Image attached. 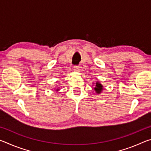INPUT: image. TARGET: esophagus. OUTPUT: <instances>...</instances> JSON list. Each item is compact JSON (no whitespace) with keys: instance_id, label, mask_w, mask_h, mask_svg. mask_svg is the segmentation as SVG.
Instances as JSON below:
<instances>
[{"instance_id":"1","label":"esophagus","mask_w":151,"mask_h":151,"mask_svg":"<svg viewBox=\"0 0 151 151\" xmlns=\"http://www.w3.org/2000/svg\"><path fill=\"white\" fill-rule=\"evenodd\" d=\"M73 68H74V70H75L79 71V70H80L81 66H79V65H75V66H74Z\"/></svg>"}]
</instances>
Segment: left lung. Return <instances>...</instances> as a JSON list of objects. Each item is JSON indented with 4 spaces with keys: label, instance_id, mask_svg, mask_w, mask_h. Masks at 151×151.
I'll return each instance as SVG.
<instances>
[{
    "label": "left lung",
    "instance_id": "8db88e82",
    "mask_svg": "<svg viewBox=\"0 0 151 151\" xmlns=\"http://www.w3.org/2000/svg\"><path fill=\"white\" fill-rule=\"evenodd\" d=\"M94 90H95L96 93H100L101 91L103 90V86H102L101 83H96V86H95V88H94Z\"/></svg>",
    "mask_w": 151,
    "mask_h": 151
}]
</instances>
